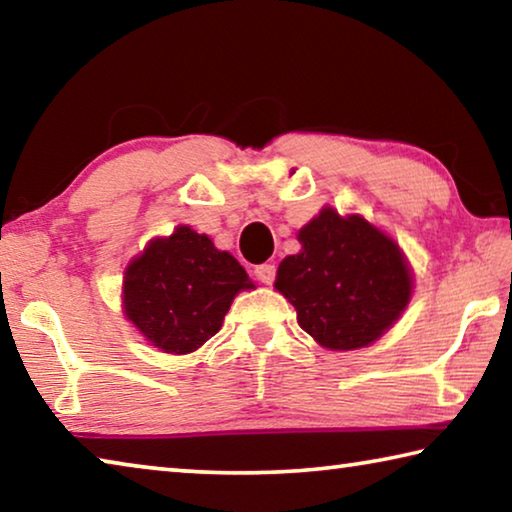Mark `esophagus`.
I'll use <instances>...</instances> for the list:
<instances>
[{
    "label": "esophagus",
    "instance_id": "esophagus-1",
    "mask_svg": "<svg viewBox=\"0 0 512 512\" xmlns=\"http://www.w3.org/2000/svg\"><path fill=\"white\" fill-rule=\"evenodd\" d=\"M255 277L262 284H273V280H275V266L273 264H259V266H255Z\"/></svg>",
    "mask_w": 512,
    "mask_h": 512
}]
</instances>
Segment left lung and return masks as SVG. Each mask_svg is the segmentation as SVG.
<instances>
[{
  "label": "left lung",
  "instance_id": "1",
  "mask_svg": "<svg viewBox=\"0 0 512 512\" xmlns=\"http://www.w3.org/2000/svg\"><path fill=\"white\" fill-rule=\"evenodd\" d=\"M302 250L277 268L275 289L298 323L329 350L377 341L411 298V275L393 239L361 219L325 207L298 232Z\"/></svg>",
  "mask_w": 512,
  "mask_h": 512
}]
</instances>
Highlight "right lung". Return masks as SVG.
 Here are the masks:
<instances>
[{
	"mask_svg": "<svg viewBox=\"0 0 512 512\" xmlns=\"http://www.w3.org/2000/svg\"><path fill=\"white\" fill-rule=\"evenodd\" d=\"M250 287L235 257L180 225L126 268L124 309L155 348L187 354L219 332L232 300Z\"/></svg>",
	"mask_w": 512,
	"mask_h": 512,
	"instance_id": "right-lung-1",
	"label": "right lung"
}]
</instances>
